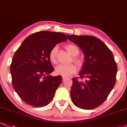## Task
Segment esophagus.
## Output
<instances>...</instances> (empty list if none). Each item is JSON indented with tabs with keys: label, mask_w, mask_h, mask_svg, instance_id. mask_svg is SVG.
<instances>
[{
	"label": "esophagus",
	"mask_w": 127,
	"mask_h": 127,
	"mask_svg": "<svg viewBox=\"0 0 127 127\" xmlns=\"http://www.w3.org/2000/svg\"><path fill=\"white\" fill-rule=\"evenodd\" d=\"M65 79H66V78H65V77L62 78V80H63V81H65Z\"/></svg>",
	"instance_id": "esophagus-1"
}]
</instances>
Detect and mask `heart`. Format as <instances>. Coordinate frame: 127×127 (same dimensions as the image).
<instances>
[{
  "label": "heart",
  "mask_w": 127,
  "mask_h": 127,
  "mask_svg": "<svg viewBox=\"0 0 127 127\" xmlns=\"http://www.w3.org/2000/svg\"><path fill=\"white\" fill-rule=\"evenodd\" d=\"M66 51L70 55L72 56H75L79 54V49L76 45L73 44H68L67 45L66 47ZM58 48L57 46H54L51 50L49 52V60L52 64H56L57 61H56V54H57ZM73 61L75 62L76 64L78 66L81 65V61L79 58H73ZM76 71V67L73 64H71L69 65H59L57 66L55 68V72L56 74L61 75L63 77H69L72 75L73 73H75Z\"/></svg>",
  "instance_id": "obj_1"
}]
</instances>
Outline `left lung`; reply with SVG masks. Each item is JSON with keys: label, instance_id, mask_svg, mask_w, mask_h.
Segmentation results:
<instances>
[{"label": "left lung", "instance_id": "1", "mask_svg": "<svg viewBox=\"0 0 127 127\" xmlns=\"http://www.w3.org/2000/svg\"><path fill=\"white\" fill-rule=\"evenodd\" d=\"M85 55L79 73L85 81L72 78L71 99L76 107L84 109L98 107L107 99L116 82L117 66L113 54L99 39L92 36L67 35Z\"/></svg>", "mask_w": 127, "mask_h": 127}]
</instances>
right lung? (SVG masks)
<instances>
[{
    "mask_svg": "<svg viewBox=\"0 0 127 127\" xmlns=\"http://www.w3.org/2000/svg\"><path fill=\"white\" fill-rule=\"evenodd\" d=\"M67 39L62 33L40 31L26 37L16 51L10 65L12 82L26 104L43 107L53 99L62 78L49 75L54 70L49 52L56 44Z\"/></svg>",
    "mask_w": 127,
    "mask_h": 127,
    "instance_id": "obj_1",
    "label": "right lung"
}]
</instances>
